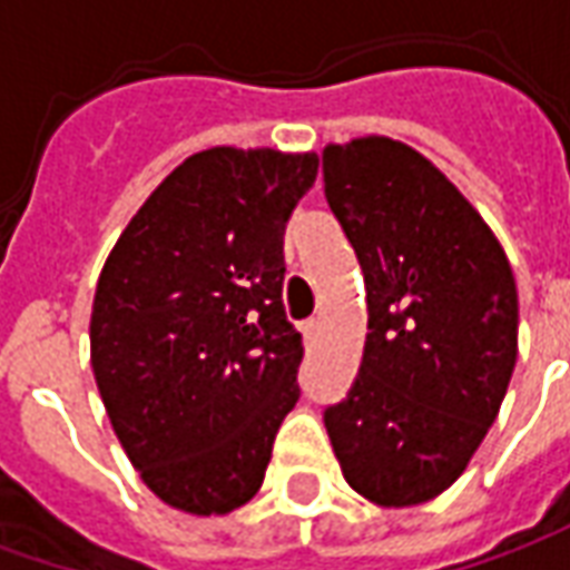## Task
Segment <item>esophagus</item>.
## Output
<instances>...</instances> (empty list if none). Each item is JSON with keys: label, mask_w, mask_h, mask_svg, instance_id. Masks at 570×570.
I'll return each instance as SVG.
<instances>
[{"label": "esophagus", "mask_w": 570, "mask_h": 570, "mask_svg": "<svg viewBox=\"0 0 570 570\" xmlns=\"http://www.w3.org/2000/svg\"><path fill=\"white\" fill-rule=\"evenodd\" d=\"M302 335H305V345H314V342H317V335H321V323L305 321L302 323Z\"/></svg>", "instance_id": "obj_1"}]
</instances>
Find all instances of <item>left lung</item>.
Masks as SVG:
<instances>
[{"label": "left lung", "mask_w": 570, "mask_h": 570, "mask_svg": "<svg viewBox=\"0 0 570 570\" xmlns=\"http://www.w3.org/2000/svg\"><path fill=\"white\" fill-rule=\"evenodd\" d=\"M323 183L370 311L357 382L323 424L366 501H433L501 412L519 351L513 268L476 207L406 142H330Z\"/></svg>", "instance_id": "8db88e82"}]
</instances>
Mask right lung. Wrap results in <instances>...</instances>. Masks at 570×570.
Instances as JSON below:
<instances>
[{"label":"right lung","instance_id":"1","mask_svg":"<svg viewBox=\"0 0 570 570\" xmlns=\"http://www.w3.org/2000/svg\"><path fill=\"white\" fill-rule=\"evenodd\" d=\"M317 164V151H195L100 272L94 379L130 464L174 510L244 507L296 406L305 347L281 298L284 228Z\"/></svg>","mask_w":570,"mask_h":570}]
</instances>
